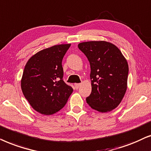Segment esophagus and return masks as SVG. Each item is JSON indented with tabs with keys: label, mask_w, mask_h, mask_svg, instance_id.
<instances>
[{
	"label": "esophagus",
	"mask_w": 151,
	"mask_h": 151,
	"mask_svg": "<svg viewBox=\"0 0 151 151\" xmlns=\"http://www.w3.org/2000/svg\"><path fill=\"white\" fill-rule=\"evenodd\" d=\"M80 86H81V83H75L74 84V86H75L76 89H78L80 87Z\"/></svg>",
	"instance_id": "obj_1"
}]
</instances>
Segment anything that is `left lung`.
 I'll return each mask as SVG.
<instances>
[{"mask_svg":"<svg viewBox=\"0 0 151 151\" xmlns=\"http://www.w3.org/2000/svg\"><path fill=\"white\" fill-rule=\"evenodd\" d=\"M78 47L91 69L92 92L86 101L99 112L111 111L121 103L127 89V61L117 47L106 41L83 42Z\"/></svg>","mask_w":151,"mask_h":151,"instance_id":"8db88e82","label":"left lung"}]
</instances>
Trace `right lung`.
Here are the masks:
<instances>
[{"instance_id":"1","label":"right lung","mask_w":151,"mask_h":151,"mask_svg":"<svg viewBox=\"0 0 151 151\" xmlns=\"http://www.w3.org/2000/svg\"><path fill=\"white\" fill-rule=\"evenodd\" d=\"M70 44L37 52L26 63L21 80L25 99L36 111L50 115L62 109L73 92L63 81L62 60Z\"/></svg>"}]
</instances>
